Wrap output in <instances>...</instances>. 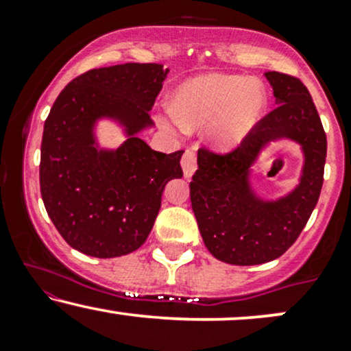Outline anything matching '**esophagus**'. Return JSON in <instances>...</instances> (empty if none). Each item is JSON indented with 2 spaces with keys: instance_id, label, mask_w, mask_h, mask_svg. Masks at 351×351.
<instances>
[{
  "instance_id": "1",
  "label": "esophagus",
  "mask_w": 351,
  "mask_h": 351,
  "mask_svg": "<svg viewBox=\"0 0 351 351\" xmlns=\"http://www.w3.org/2000/svg\"><path fill=\"white\" fill-rule=\"evenodd\" d=\"M181 167H183V173L186 178H191V175L196 170V153L191 148H188L186 152L183 153V158H181Z\"/></svg>"
}]
</instances>
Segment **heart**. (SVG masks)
Here are the masks:
<instances>
[{
	"instance_id": "heart-1",
	"label": "heart",
	"mask_w": 351,
	"mask_h": 351,
	"mask_svg": "<svg viewBox=\"0 0 351 351\" xmlns=\"http://www.w3.org/2000/svg\"><path fill=\"white\" fill-rule=\"evenodd\" d=\"M265 94L257 82L239 75L208 74L183 84L175 94V119L184 128L213 123L221 142L241 138L259 119Z\"/></svg>"
}]
</instances>
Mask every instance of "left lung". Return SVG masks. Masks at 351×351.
<instances>
[{"instance_id":"left-lung-1","label":"left lung","mask_w":351,"mask_h":351,"mask_svg":"<svg viewBox=\"0 0 351 351\" xmlns=\"http://www.w3.org/2000/svg\"><path fill=\"white\" fill-rule=\"evenodd\" d=\"M277 107L245 134L234 150L217 153L201 147L189 198L208 251L234 265L277 259L295 243L307 224L324 184L327 135L312 95L300 79L269 71ZM287 136L306 153L301 184L274 204L257 200L248 188V168L267 141Z\"/></svg>"}]
</instances>
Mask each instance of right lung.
Segmentation results:
<instances>
[{
  "label": "right lung",
  "instance_id": "1",
  "mask_svg": "<svg viewBox=\"0 0 351 351\" xmlns=\"http://www.w3.org/2000/svg\"><path fill=\"white\" fill-rule=\"evenodd\" d=\"M168 69L120 64L84 72L56 99L44 122L39 183L47 215L71 247L92 257H119L147 241L165 184L181 178L175 153L155 152L135 134L152 125L148 112ZM112 116L131 138L115 152L97 151L93 123Z\"/></svg>",
  "mask_w": 351,
  "mask_h": 351
}]
</instances>
